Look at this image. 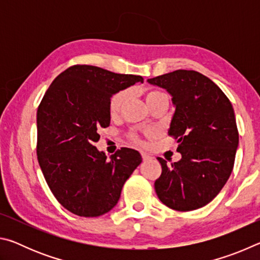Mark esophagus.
<instances>
[{"label":"esophagus","instance_id":"34e87169","mask_svg":"<svg viewBox=\"0 0 260 260\" xmlns=\"http://www.w3.org/2000/svg\"><path fill=\"white\" fill-rule=\"evenodd\" d=\"M141 156H142V159H143L144 161L151 159V156H149L148 153H146V152H141Z\"/></svg>","mask_w":260,"mask_h":260}]
</instances>
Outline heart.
<instances>
[{
	"label": "heart",
	"mask_w": 260,
	"mask_h": 260,
	"mask_svg": "<svg viewBox=\"0 0 260 260\" xmlns=\"http://www.w3.org/2000/svg\"><path fill=\"white\" fill-rule=\"evenodd\" d=\"M162 95H166L162 93L160 90L157 89H147L144 91V98H146V101L148 104H150L152 101H155L156 99L160 98ZM127 98H128V91L127 90H119L117 91L116 94H113L111 96V99L109 101V112L111 116H117L118 112L120 111V109L124 103L126 102ZM131 140L133 141L136 144H142L143 140L139 134L136 133H132L131 134Z\"/></svg>",
	"instance_id": "b5f03b06"
}]
</instances>
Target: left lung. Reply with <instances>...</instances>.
<instances>
[{
    "instance_id": "1",
    "label": "left lung",
    "mask_w": 260,
    "mask_h": 260,
    "mask_svg": "<svg viewBox=\"0 0 260 260\" xmlns=\"http://www.w3.org/2000/svg\"><path fill=\"white\" fill-rule=\"evenodd\" d=\"M148 82L173 96L169 135L178 140L182 156L171 165L157 158L161 165L155 181L158 199L175 211L203 208L225 186L234 167L239 131L233 105L211 79L193 70H177Z\"/></svg>"
}]
</instances>
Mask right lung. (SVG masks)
I'll list each match as a JSON object with an SVG mask.
<instances>
[{
	"instance_id": "add662e5",
	"label": "right lung",
	"mask_w": 260,
	"mask_h": 260,
	"mask_svg": "<svg viewBox=\"0 0 260 260\" xmlns=\"http://www.w3.org/2000/svg\"><path fill=\"white\" fill-rule=\"evenodd\" d=\"M138 81L143 78L77 64L43 95L37 113L39 165L52 195L73 214L94 218L109 212L142 161L134 149H118L108 159L94 147L100 128L110 125L111 96Z\"/></svg>"
}]
</instances>
